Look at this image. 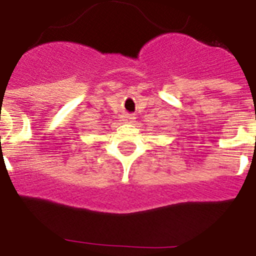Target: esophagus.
I'll return each instance as SVG.
<instances>
[{"instance_id": "34e87169", "label": "esophagus", "mask_w": 256, "mask_h": 256, "mask_svg": "<svg viewBox=\"0 0 256 256\" xmlns=\"http://www.w3.org/2000/svg\"><path fill=\"white\" fill-rule=\"evenodd\" d=\"M136 118L133 116V115L130 114H124L123 115V122L124 123H132V122H134Z\"/></svg>"}]
</instances>
